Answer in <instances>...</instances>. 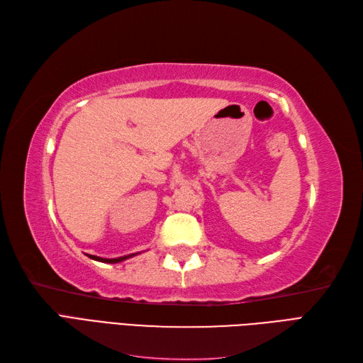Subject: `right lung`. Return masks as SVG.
Returning a JSON list of instances; mask_svg holds the SVG:
<instances>
[{
    "mask_svg": "<svg viewBox=\"0 0 363 363\" xmlns=\"http://www.w3.org/2000/svg\"><path fill=\"white\" fill-rule=\"evenodd\" d=\"M136 255H138V252H136ZM136 255H128V256L116 257V259H103V257H98V256H91V255H87V256H89L91 259H94V260H98V262H104V263H118V262H123V260H125V259H128V257H133V256H136Z\"/></svg>",
    "mask_w": 363,
    "mask_h": 363,
    "instance_id": "obj_1",
    "label": "right lung"
}]
</instances>
